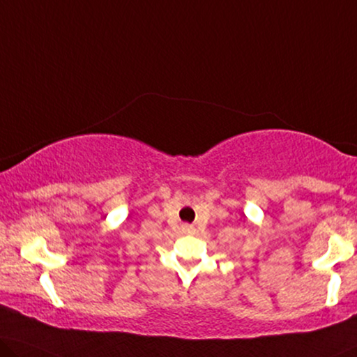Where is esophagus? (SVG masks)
I'll use <instances>...</instances> for the list:
<instances>
[{"instance_id": "34e87169", "label": "esophagus", "mask_w": 357, "mask_h": 357, "mask_svg": "<svg viewBox=\"0 0 357 357\" xmlns=\"http://www.w3.org/2000/svg\"><path fill=\"white\" fill-rule=\"evenodd\" d=\"M183 229L184 231H190V229H192V227H190V226H183Z\"/></svg>"}]
</instances>
